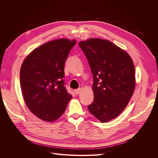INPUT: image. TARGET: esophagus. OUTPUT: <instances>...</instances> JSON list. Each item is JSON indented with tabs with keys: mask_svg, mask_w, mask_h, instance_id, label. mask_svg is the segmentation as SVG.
<instances>
[{
	"mask_svg": "<svg viewBox=\"0 0 158 158\" xmlns=\"http://www.w3.org/2000/svg\"><path fill=\"white\" fill-rule=\"evenodd\" d=\"M81 91H82V89H81V88H78V89H75V90L74 91V93H75L76 94H78L81 92Z\"/></svg>",
	"mask_w": 158,
	"mask_h": 158,
	"instance_id": "34e87169",
	"label": "esophagus"
}]
</instances>
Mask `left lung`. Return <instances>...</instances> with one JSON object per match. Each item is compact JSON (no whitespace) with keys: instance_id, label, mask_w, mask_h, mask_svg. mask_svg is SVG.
Returning <instances> with one entry per match:
<instances>
[{"instance_id":"8db88e82","label":"left lung","mask_w":158,"mask_h":158,"mask_svg":"<svg viewBox=\"0 0 158 158\" xmlns=\"http://www.w3.org/2000/svg\"><path fill=\"white\" fill-rule=\"evenodd\" d=\"M94 75L93 103L89 111L102 123L117 117L125 109L136 85L131 56L108 40L91 38L79 43Z\"/></svg>"}]
</instances>
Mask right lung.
<instances>
[{
	"label": "right lung",
	"mask_w": 158,
	"mask_h": 158,
	"mask_svg": "<svg viewBox=\"0 0 158 158\" xmlns=\"http://www.w3.org/2000/svg\"><path fill=\"white\" fill-rule=\"evenodd\" d=\"M75 40L47 42L33 50L20 69V86L27 107L36 117L53 122L61 117L72 98L64 85V63Z\"/></svg>",
	"instance_id": "right-lung-1"
}]
</instances>
